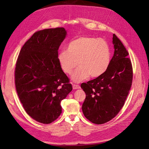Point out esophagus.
Masks as SVG:
<instances>
[{
    "label": "esophagus",
    "instance_id": "esophagus-1",
    "mask_svg": "<svg viewBox=\"0 0 149 149\" xmlns=\"http://www.w3.org/2000/svg\"><path fill=\"white\" fill-rule=\"evenodd\" d=\"M72 88H73L74 90H77V89L80 88V86L79 85H73Z\"/></svg>",
    "mask_w": 149,
    "mask_h": 149
}]
</instances>
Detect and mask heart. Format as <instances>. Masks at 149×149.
I'll list each match as a JSON object with an SVG mask.
<instances>
[{
  "label": "heart",
  "mask_w": 149,
  "mask_h": 149,
  "mask_svg": "<svg viewBox=\"0 0 149 149\" xmlns=\"http://www.w3.org/2000/svg\"><path fill=\"white\" fill-rule=\"evenodd\" d=\"M57 61L61 70L70 75L76 83L90 77L97 78L106 72L111 61V50L108 43L103 39L91 37H80L71 41L66 50L59 52Z\"/></svg>",
  "instance_id": "1"
}]
</instances>
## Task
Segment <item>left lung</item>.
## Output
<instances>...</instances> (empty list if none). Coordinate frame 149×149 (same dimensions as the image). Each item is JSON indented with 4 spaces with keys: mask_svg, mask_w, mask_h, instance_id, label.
<instances>
[{
    "mask_svg": "<svg viewBox=\"0 0 149 149\" xmlns=\"http://www.w3.org/2000/svg\"><path fill=\"white\" fill-rule=\"evenodd\" d=\"M114 54L107 71L99 77L81 84L86 94L82 105L85 117L95 124L105 123L120 112L132 85L133 69L128 53L113 34Z\"/></svg>",
    "mask_w": 149,
    "mask_h": 149,
    "instance_id": "8db88e82",
    "label": "left lung"
}]
</instances>
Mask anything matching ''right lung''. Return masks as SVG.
<instances>
[{
	"mask_svg": "<svg viewBox=\"0 0 149 149\" xmlns=\"http://www.w3.org/2000/svg\"><path fill=\"white\" fill-rule=\"evenodd\" d=\"M66 36L63 27L35 32L22 47L16 62L15 86L19 100L26 113L43 124L58 118L61 102L72 90L57 61Z\"/></svg>",
	"mask_w": 149,
	"mask_h": 149,
	"instance_id": "1",
	"label": "right lung"
}]
</instances>
